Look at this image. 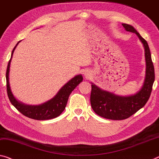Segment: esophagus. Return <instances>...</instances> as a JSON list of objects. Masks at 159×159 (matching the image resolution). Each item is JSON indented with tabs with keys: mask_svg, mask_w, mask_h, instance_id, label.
<instances>
[{
	"mask_svg": "<svg viewBox=\"0 0 159 159\" xmlns=\"http://www.w3.org/2000/svg\"><path fill=\"white\" fill-rule=\"evenodd\" d=\"M84 75L86 78H89L90 76V74H89V72L88 71V70H85L84 73Z\"/></svg>",
	"mask_w": 159,
	"mask_h": 159,
	"instance_id": "obj_1",
	"label": "esophagus"
}]
</instances>
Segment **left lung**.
Here are the masks:
<instances>
[{"label":"left lung","instance_id":"obj_1","mask_svg":"<svg viewBox=\"0 0 159 159\" xmlns=\"http://www.w3.org/2000/svg\"><path fill=\"white\" fill-rule=\"evenodd\" d=\"M122 25L127 31L137 34L143 44L145 54L146 75L141 90L136 94L129 96L115 95L100 89L92 84L90 104L93 111L100 117L113 120L127 119L144 106L150 97L155 80L154 67L147 42L132 25L125 23Z\"/></svg>","mask_w":159,"mask_h":159}]
</instances>
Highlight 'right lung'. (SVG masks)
I'll use <instances>...</instances> for the list:
<instances>
[{
  "instance_id": "obj_1",
  "label": "right lung",
  "mask_w": 159,
  "mask_h": 159,
  "mask_svg": "<svg viewBox=\"0 0 159 159\" xmlns=\"http://www.w3.org/2000/svg\"><path fill=\"white\" fill-rule=\"evenodd\" d=\"M20 42V41L17 42L16 47H14L13 50L12 51L11 57L8 62V64H7L6 70L7 93L10 101L20 112H21L22 115L26 116L27 117L31 118V119L37 120H45L57 117L61 115V112L64 110L70 93L80 82H82V75H77L74 78L70 79L69 82L66 83L59 90V92L57 93V95L54 98H52L51 100H48L47 102L43 103V104L39 105H29L19 102L14 97L11 91L9 83V72L10 65H11L12 54H13L15 49H16V47Z\"/></svg>"
}]
</instances>
